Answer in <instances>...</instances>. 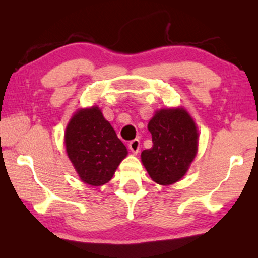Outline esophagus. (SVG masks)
Here are the masks:
<instances>
[{
	"label": "esophagus",
	"mask_w": 258,
	"mask_h": 258,
	"mask_svg": "<svg viewBox=\"0 0 258 258\" xmlns=\"http://www.w3.org/2000/svg\"><path fill=\"white\" fill-rule=\"evenodd\" d=\"M128 148L134 155H137L139 150H140V141H139V140L135 139V140H133V141H131L130 145H128Z\"/></svg>",
	"instance_id": "1"
}]
</instances>
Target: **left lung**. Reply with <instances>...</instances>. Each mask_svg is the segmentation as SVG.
Returning a JSON list of instances; mask_svg holds the SVG:
<instances>
[{
    "instance_id": "left-lung-1",
    "label": "left lung",
    "mask_w": 258,
    "mask_h": 258,
    "mask_svg": "<svg viewBox=\"0 0 258 258\" xmlns=\"http://www.w3.org/2000/svg\"><path fill=\"white\" fill-rule=\"evenodd\" d=\"M152 148L143 150L142 163L150 177L161 185L184 176L198 149V132L184 109H161L148 124Z\"/></svg>"
}]
</instances>
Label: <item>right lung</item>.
<instances>
[{
	"label": "right lung",
	"mask_w": 258,
	"mask_h": 258,
	"mask_svg": "<svg viewBox=\"0 0 258 258\" xmlns=\"http://www.w3.org/2000/svg\"><path fill=\"white\" fill-rule=\"evenodd\" d=\"M64 143L81 180L94 186L110 181L127 155L124 143L98 107L82 109L74 115L67 126Z\"/></svg>",
	"instance_id": "obj_1"
}]
</instances>
